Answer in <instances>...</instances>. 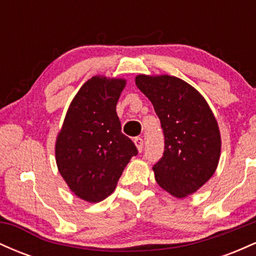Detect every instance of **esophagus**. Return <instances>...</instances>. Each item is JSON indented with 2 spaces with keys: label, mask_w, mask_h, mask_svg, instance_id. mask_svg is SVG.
Here are the masks:
<instances>
[{
  "label": "esophagus",
  "mask_w": 256,
  "mask_h": 256,
  "mask_svg": "<svg viewBox=\"0 0 256 256\" xmlns=\"http://www.w3.org/2000/svg\"><path fill=\"white\" fill-rule=\"evenodd\" d=\"M134 146H137V150L138 152H142L143 150V146H144V142H143V140L140 137H136L134 138Z\"/></svg>",
  "instance_id": "esophagus-1"
}]
</instances>
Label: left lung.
Segmentation results:
<instances>
[{
    "label": "left lung",
    "mask_w": 256,
    "mask_h": 256,
    "mask_svg": "<svg viewBox=\"0 0 256 256\" xmlns=\"http://www.w3.org/2000/svg\"><path fill=\"white\" fill-rule=\"evenodd\" d=\"M137 88L150 100L165 136V152L152 171L158 186L184 198L210 180L218 167L222 137L204 96L183 79L138 74Z\"/></svg>",
    "instance_id": "left-lung-1"
}]
</instances>
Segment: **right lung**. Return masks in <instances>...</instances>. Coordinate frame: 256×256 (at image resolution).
Masks as SVG:
<instances>
[{"label": "right lung", "instance_id": "1", "mask_svg": "<svg viewBox=\"0 0 256 256\" xmlns=\"http://www.w3.org/2000/svg\"><path fill=\"white\" fill-rule=\"evenodd\" d=\"M124 78L94 76L72 100L55 142L61 177L79 198L98 204L116 190L122 171L137 155L122 134L116 104Z\"/></svg>", "mask_w": 256, "mask_h": 256}]
</instances>
